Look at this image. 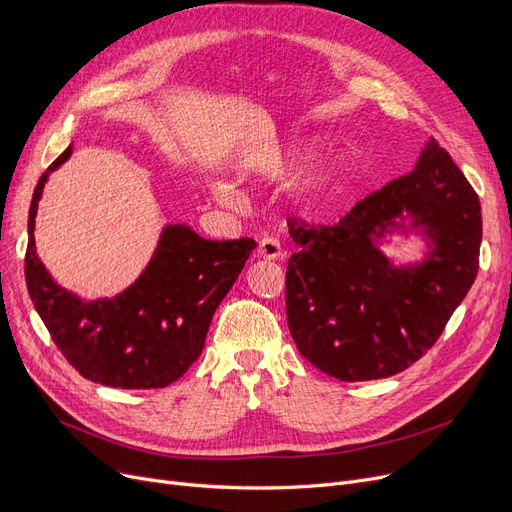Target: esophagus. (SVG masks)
<instances>
[{
	"mask_svg": "<svg viewBox=\"0 0 512 512\" xmlns=\"http://www.w3.org/2000/svg\"><path fill=\"white\" fill-rule=\"evenodd\" d=\"M257 255L263 259H280L282 257V247L280 240L274 236H261L259 238V247H257Z\"/></svg>",
	"mask_w": 512,
	"mask_h": 512,
	"instance_id": "34e87169",
	"label": "esophagus"
}]
</instances>
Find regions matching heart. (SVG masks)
Masks as SVG:
<instances>
[{"mask_svg": "<svg viewBox=\"0 0 512 512\" xmlns=\"http://www.w3.org/2000/svg\"><path fill=\"white\" fill-rule=\"evenodd\" d=\"M220 195H224V191H220Z\"/></svg>", "mask_w": 512, "mask_h": 512, "instance_id": "obj_1", "label": "heart"}]
</instances>
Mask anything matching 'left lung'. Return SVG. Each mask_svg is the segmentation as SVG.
<instances>
[{
    "mask_svg": "<svg viewBox=\"0 0 512 512\" xmlns=\"http://www.w3.org/2000/svg\"><path fill=\"white\" fill-rule=\"evenodd\" d=\"M412 215L428 259L396 268L377 242ZM286 315L299 353L342 382L405 371L436 344L479 270L481 205L452 157L429 139L413 172L359 201L338 224L290 218Z\"/></svg>",
    "mask_w": 512,
    "mask_h": 512,
    "instance_id": "left-lung-1",
    "label": "left lung"
}]
</instances>
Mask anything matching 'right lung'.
<instances>
[{"label":"right lung","instance_id":"add662e5","mask_svg":"<svg viewBox=\"0 0 512 512\" xmlns=\"http://www.w3.org/2000/svg\"><path fill=\"white\" fill-rule=\"evenodd\" d=\"M70 153L72 145L33 193L24 257L31 301L51 340L83 378L124 390L166 388L199 359L211 317L257 242L205 240L188 226H166L153 259L130 288L114 299H78L51 280L33 234L43 184Z\"/></svg>","mask_w":512,"mask_h":512}]
</instances>
